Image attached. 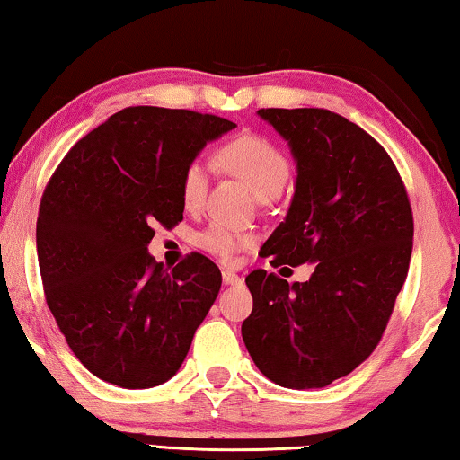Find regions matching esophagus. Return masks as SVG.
<instances>
[{
	"label": "esophagus",
	"mask_w": 460,
	"mask_h": 460,
	"mask_svg": "<svg viewBox=\"0 0 460 460\" xmlns=\"http://www.w3.org/2000/svg\"><path fill=\"white\" fill-rule=\"evenodd\" d=\"M223 282L226 284V287H234V284H242V278L237 276L235 271L223 270Z\"/></svg>",
	"instance_id": "34e87169"
}]
</instances>
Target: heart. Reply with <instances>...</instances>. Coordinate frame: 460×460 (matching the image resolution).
<instances>
[{
    "instance_id": "heart-1",
    "label": "heart",
    "mask_w": 460,
    "mask_h": 460,
    "mask_svg": "<svg viewBox=\"0 0 460 460\" xmlns=\"http://www.w3.org/2000/svg\"><path fill=\"white\" fill-rule=\"evenodd\" d=\"M217 165L220 170L231 173V176L243 180L250 190L259 199H271L280 195L288 178V161L276 144L257 133H242L225 146L218 148ZM208 189H210V167L206 161H190L184 167L182 178H180V195L187 210H197L206 201ZM197 243L214 254V257L231 261L237 250L246 248L252 243L248 234L231 229V226L214 223L197 235Z\"/></svg>"
}]
</instances>
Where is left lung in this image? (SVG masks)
Returning <instances> with one entry per match:
<instances>
[{"label":"left lung","mask_w":460,"mask_h":460,"mask_svg":"<svg viewBox=\"0 0 460 460\" xmlns=\"http://www.w3.org/2000/svg\"><path fill=\"white\" fill-rule=\"evenodd\" d=\"M287 139L297 182L284 223L261 254L271 265L314 263L307 282L248 273L252 314L242 337L261 374L284 388H323L380 344L410 270L414 218L385 148L323 108H263Z\"/></svg>","instance_id":"8db88e82"}]
</instances>
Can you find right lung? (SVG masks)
<instances>
[{"label": "right lung", "mask_w": 460, "mask_h": 460, "mask_svg": "<svg viewBox=\"0 0 460 460\" xmlns=\"http://www.w3.org/2000/svg\"><path fill=\"white\" fill-rule=\"evenodd\" d=\"M235 123L214 114L125 108L66 155L38 214V263L52 316L80 363L110 385L153 388L176 376L220 290L199 252L167 271L153 226L182 220L180 178Z\"/></svg>", "instance_id": "right-lung-1"}]
</instances>
